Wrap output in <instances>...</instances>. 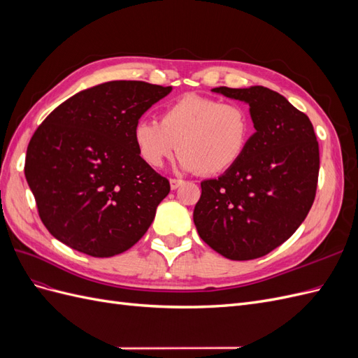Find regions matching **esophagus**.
I'll return each instance as SVG.
<instances>
[{"mask_svg": "<svg viewBox=\"0 0 358 358\" xmlns=\"http://www.w3.org/2000/svg\"><path fill=\"white\" fill-rule=\"evenodd\" d=\"M182 183H183V180H180V179H170V188L178 189L182 185Z\"/></svg>", "mask_w": 358, "mask_h": 358, "instance_id": "obj_1", "label": "esophagus"}]
</instances>
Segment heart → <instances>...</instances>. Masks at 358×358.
<instances>
[{
  "label": "heart",
  "instance_id": "b5f03b06",
  "mask_svg": "<svg viewBox=\"0 0 358 358\" xmlns=\"http://www.w3.org/2000/svg\"><path fill=\"white\" fill-rule=\"evenodd\" d=\"M252 134L248 110L237 103L188 94L169 104L159 124L142 119L134 125L137 152L148 166L161 167L179 143L182 170L215 176L229 171L243 157Z\"/></svg>",
  "mask_w": 358,
  "mask_h": 358
}]
</instances>
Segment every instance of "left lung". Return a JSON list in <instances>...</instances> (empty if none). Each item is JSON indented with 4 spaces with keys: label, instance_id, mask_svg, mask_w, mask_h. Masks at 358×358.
<instances>
[{
    "label": "left lung",
    "instance_id": "obj_1",
    "mask_svg": "<svg viewBox=\"0 0 358 358\" xmlns=\"http://www.w3.org/2000/svg\"><path fill=\"white\" fill-rule=\"evenodd\" d=\"M249 104L255 133L243 157L201 182L194 208L199 236L225 258L245 262L282 245L315 200L320 148L309 117L264 86L212 90Z\"/></svg>",
    "mask_w": 358,
    "mask_h": 358
}]
</instances>
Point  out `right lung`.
<instances>
[{
    "label": "right lung",
    "mask_w": 358,
    "mask_h": 358,
    "mask_svg": "<svg viewBox=\"0 0 358 358\" xmlns=\"http://www.w3.org/2000/svg\"><path fill=\"white\" fill-rule=\"evenodd\" d=\"M170 92L140 80L106 82L73 95L36 129L25 178L55 239L99 258L142 239L170 183L140 158L133 129Z\"/></svg>",
    "instance_id": "obj_1"
}]
</instances>
